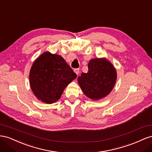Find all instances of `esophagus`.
I'll use <instances>...</instances> for the list:
<instances>
[{"mask_svg":"<svg viewBox=\"0 0 152 152\" xmlns=\"http://www.w3.org/2000/svg\"><path fill=\"white\" fill-rule=\"evenodd\" d=\"M74 72H75L77 75H78L79 73H80V69H75V70H74Z\"/></svg>","mask_w":152,"mask_h":152,"instance_id":"1","label":"esophagus"}]
</instances>
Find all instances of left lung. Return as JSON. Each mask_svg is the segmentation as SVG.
<instances>
[{
    "instance_id": "obj_1",
    "label": "left lung",
    "mask_w": 152,
    "mask_h": 152,
    "mask_svg": "<svg viewBox=\"0 0 152 152\" xmlns=\"http://www.w3.org/2000/svg\"><path fill=\"white\" fill-rule=\"evenodd\" d=\"M88 67V72L81 73L77 82L86 97L97 101L107 96L114 88L116 71L106 58L91 59Z\"/></svg>"
}]
</instances>
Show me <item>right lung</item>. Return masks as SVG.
Here are the masks:
<instances>
[{
	"instance_id": "right-lung-1",
	"label": "right lung",
	"mask_w": 152,
	"mask_h": 152,
	"mask_svg": "<svg viewBox=\"0 0 152 152\" xmlns=\"http://www.w3.org/2000/svg\"><path fill=\"white\" fill-rule=\"evenodd\" d=\"M76 77L62 57L46 51L35 60L30 69V86L39 100L52 104L58 100Z\"/></svg>"
}]
</instances>
